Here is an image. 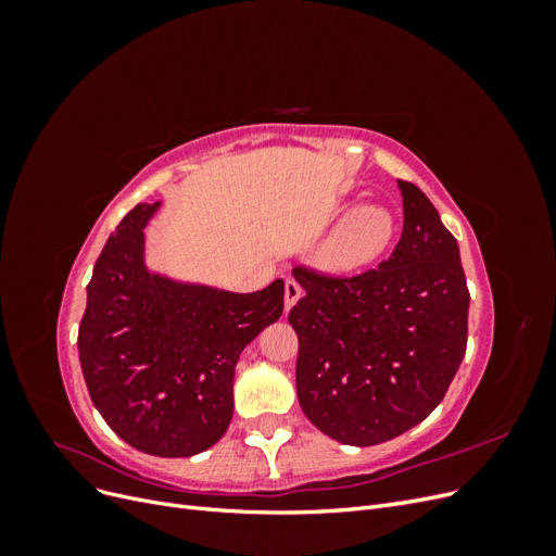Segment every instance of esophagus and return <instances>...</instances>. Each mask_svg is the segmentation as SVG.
Wrapping results in <instances>:
<instances>
[{"label":"esophagus","mask_w":556,"mask_h":556,"mask_svg":"<svg viewBox=\"0 0 556 556\" xmlns=\"http://www.w3.org/2000/svg\"><path fill=\"white\" fill-rule=\"evenodd\" d=\"M301 294H304V290H301V285L296 280L285 282V311H290L301 299Z\"/></svg>","instance_id":"34e87169"}]
</instances>
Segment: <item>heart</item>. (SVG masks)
Segmentation results:
<instances>
[{"label": "heart", "mask_w": 556, "mask_h": 556, "mask_svg": "<svg viewBox=\"0 0 556 556\" xmlns=\"http://www.w3.org/2000/svg\"><path fill=\"white\" fill-rule=\"evenodd\" d=\"M396 237L390 208L364 204L350 211L319 248V264L333 274H352L378 262Z\"/></svg>", "instance_id": "heart-1"}]
</instances>
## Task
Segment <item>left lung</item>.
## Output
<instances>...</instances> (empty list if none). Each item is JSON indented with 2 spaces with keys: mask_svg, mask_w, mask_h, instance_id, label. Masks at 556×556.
<instances>
[{
  "mask_svg": "<svg viewBox=\"0 0 556 556\" xmlns=\"http://www.w3.org/2000/svg\"><path fill=\"white\" fill-rule=\"evenodd\" d=\"M403 231L392 257L352 278L294 268L304 296L296 396L329 439L378 445L422 422L466 355L468 288L457 239L427 194L399 180Z\"/></svg>",
  "mask_w": 556,
  "mask_h": 556,
  "instance_id": "left-lung-1",
  "label": "left lung"
}]
</instances>
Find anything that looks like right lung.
<instances>
[{"label": "right lung", "mask_w": 556, "mask_h": 556, "mask_svg": "<svg viewBox=\"0 0 556 556\" xmlns=\"http://www.w3.org/2000/svg\"><path fill=\"white\" fill-rule=\"evenodd\" d=\"M134 206L88 282L78 359L94 408L125 443L155 457H192L223 439L243 348L282 315L285 282L250 294L150 271Z\"/></svg>", "instance_id": "add662e5"}]
</instances>
